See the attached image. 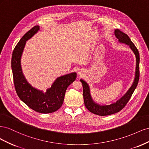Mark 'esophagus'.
<instances>
[{"label": "esophagus", "mask_w": 149, "mask_h": 149, "mask_svg": "<svg viewBox=\"0 0 149 149\" xmlns=\"http://www.w3.org/2000/svg\"><path fill=\"white\" fill-rule=\"evenodd\" d=\"M78 74L80 75V76L83 75V72L82 71H78Z\"/></svg>", "instance_id": "1"}]
</instances>
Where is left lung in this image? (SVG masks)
I'll use <instances>...</instances> for the list:
<instances>
[{
	"instance_id": "obj_1",
	"label": "left lung",
	"mask_w": 149,
	"mask_h": 149,
	"mask_svg": "<svg viewBox=\"0 0 149 149\" xmlns=\"http://www.w3.org/2000/svg\"><path fill=\"white\" fill-rule=\"evenodd\" d=\"M114 35L116 38L118 39V42L120 43H125L129 47L136 56V67L135 71V78L131 86L128 89L123 96H122L119 100L116 102L112 103L110 105H101L94 101L90 93V88L89 84L84 80L81 79L83 88V98L84 105L87 109L93 114L98 116H108L116 113L119 112L127 104V103L131 97L134 91L136 89L139 79V62L140 56L138 49L134 45V44L130 40V38L127 34L123 32L119 29L114 30Z\"/></svg>"
}]
</instances>
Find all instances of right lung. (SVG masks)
<instances>
[{"label":"right lung","mask_w":149,"mask_h":149,"mask_svg":"<svg viewBox=\"0 0 149 149\" xmlns=\"http://www.w3.org/2000/svg\"><path fill=\"white\" fill-rule=\"evenodd\" d=\"M40 30L36 25L27 31L13 49L11 66L13 83L18 96L31 109L43 114L52 113L59 109L64 101L67 88L76 78V73L73 72L57 78L45 93L33 87L26 79L21 66V58L26 42Z\"/></svg>","instance_id":"1"}]
</instances>
